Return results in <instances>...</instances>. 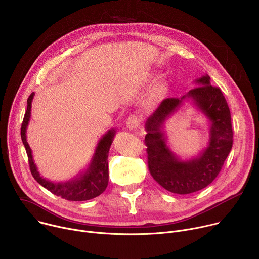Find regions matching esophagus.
Wrapping results in <instances>:
<instances>
[{
    "mask_svg": "<svg viewBox=\"0 0 259 259\" xmlns=\"http://www.w3.org/2000/svg\"><path fill=\"white\" fill-rule=\"evenodd\" d=\"M126 126L129 130H132V131H135L137 130L138 126H139V120L138 118L135 116V115H131L128 117L127 121H126Z\"/></svg>",
    "mask_w": 259,
    "mask_h": 259,
    "instance_id": "34e87169",
    "label": "esophagus"
}]
</instances>
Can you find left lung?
<instances>
[{
  "mask_svg": "<svg viewBox=\"0 0 259 259\" xmlns=\"http://www.w3.org/2000/svg\"><path fill=\"white\" fill-rule=\"evenodd\" d=\"M195 82L199 87L180 98L164 99L145 123L149 170L161 187L178 195L192 194L209 186L223 168L233 146L231 112L223 92L210 84L208 75ZM186 100H191L210 121V133L205 150L196 158L182 161L169 150L161 126Z\"/></svg>",
  "mask_w": 259,
  "mask_h": 259,
  "instance_id": "8db88e82",
  "label": "left lung"
}]
</instances>
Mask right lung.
Masks as SVG:
<instances>
[{"label":"right lung","mask_w":259,"mask_h":259,"mask_svg":"<svg viewBox=\"0 0 259 259\" xmlns=\"http://www.w3.org/2000/svg\"><path fill=\"white\" fill-rule=\"evenodd\" d=\"M34 93L32 92L27 98V108L24 114L23 122L21 124V139L24 144L25 151L28 157V164L33 178L38 181L42 187L50 191L55 196H58L67 201H87L102 194L108 183V152L113 143L116 134L115 129L108 130L99 140L93 158L85 170L77 177L64 182H54L43 178L36 169V165L32 159L31 150L26 141V128L30 119L31 102Z\"/></svg>","instance_id":"obj_1"}]
</instances>
